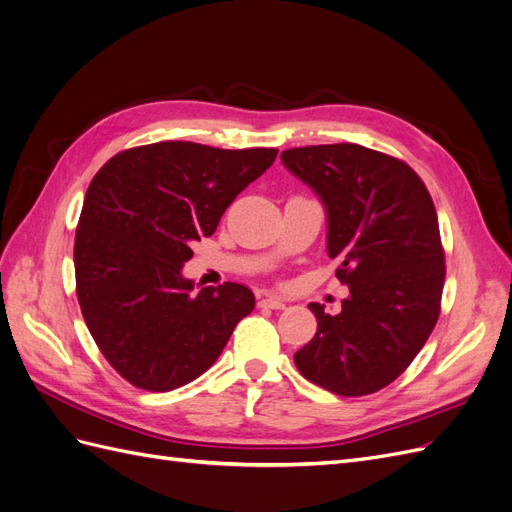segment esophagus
<instances>
[{
    "label": "esophagus",
    "instance_id": "34e87169",
    "mask_svg": "<svg viewBox=\"0 0 512 512\" xmlns=\"http://www.w3.org/2000/svg\"><path fill=\"white\" fill-rule=\"evenodd\" d=\"M260 307H271V309H284V307H286V303H284L282 299H277V297H265V299H260Z\"/></svg>",
    "mask_w": 512,
    "mask_h": 512
}]
</instances>
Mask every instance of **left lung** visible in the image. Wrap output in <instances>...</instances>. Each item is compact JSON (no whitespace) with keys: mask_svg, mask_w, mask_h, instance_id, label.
I'll list each match as a JSON object with an SVG mask.
<instances>
[{"mask_svg":"<svg viewBox=\"0 0 512 512\" xmlns=\"http://www.w3.org/2000/svg\"><path fill=\"white\" fill-rule=\"evenodd\" d=\"M282 164L320 198L327 254L350 290L335 316L309 303L318 331L294 365L335 395L376 393L404 374L440 316L436 207L406 162L354 143L288 149Z\"/></svg>","mask_w":512,"mask_h":512,"instance_id":"obj_1","label":"left lung"}]
</instances>
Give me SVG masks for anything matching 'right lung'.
Returning a JSON list of instances; mask_svg holds the SVG:
<instances>
[{
	"label": "right lung",
	"instance_id": "add662e5",
	"mask_svg": "<svg viewBox=\"0 0 512 512\" xmlns=\"http://www.w3.org/2000/svg\"><path fill=\"white\" fill-rule=\"evenodd\" d=\"M277 149L164 141L108 160L89 183L74 239L76 297L104 359L138 389L166 393L218 361L252 312L235 282L198 292L192 245L275 162Z\"/></svg>",
	"mask_w": 512,
	"mask_h": 512
}]
</instances>
